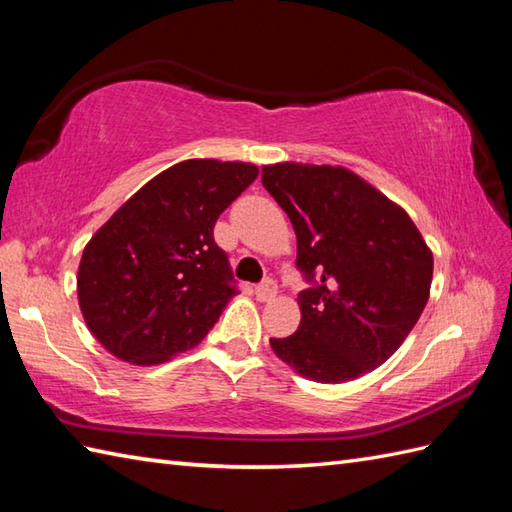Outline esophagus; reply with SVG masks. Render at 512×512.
Instances as JSON below:
<instances>
[{"instance_id": "34e87169", "label": "esophagus", "mask_w": 512, "mask_h": 512, "mask_svg": "<svg viewBox=\"0 0 512 512\" xmlns=\"http://www.w3.org/2000/svg\"><path fill=\"white\" fill-rule=\"evenodd\" d=\"M278 291V285L271 278H265L263 282H258L256 285V298L258 300H271Z\"/></svg>"}]
</instances>
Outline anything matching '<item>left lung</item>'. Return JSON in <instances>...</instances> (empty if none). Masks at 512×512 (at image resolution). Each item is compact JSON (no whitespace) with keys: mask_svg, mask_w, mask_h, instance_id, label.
<instances>
[{"mask_svg":"<svg viewBox=\"0 0 512 512\" xmlns=\"http://www.w3.org/2000/svg\"><path fill=\"white\" fill-rule=\"evenodd\" d=\"M263 186L298 238L302 320L269 339L317 383L357 379L388 361L423 313L434 256L403 208L339 166L274 164Z\"/></svg>","mask_w":512,"mask_h":512,"instance_id":"obj_1","label":"left lung"}]
</instances>
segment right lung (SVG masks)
<instances>
[{"label":"right lung","mask_w":512,"mask_h":512,"mask_svg":"<svg viewBox=\"0 0 512 512\" xmlns=\"http://www.w3.org/2000/svg\"><path fill=\"white\" fill-rule=\"evenodd\" d=\"M256 177L254 164L186 160L100 227L76 282L85 322L102 346L135 366H155L210 333L238 293L214 223Z\"/></svg>","instance_id":"right-lung-1"}]
</instances>
